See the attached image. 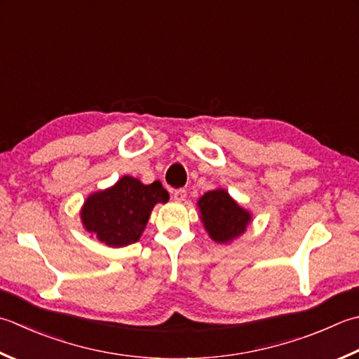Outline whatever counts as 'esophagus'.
Listing matches in <instances>:
<instances>
[{
    "instance_id": "34e87169",
    "label": "esophagus",
    "mask_w": 359,
    "mask_h": 359,
    "mask_svg": "<svg viewBox=\"0 0 359 359\" xmlns=\"http://www.w3.org/2000/svg\"><path fill=\"white\" fill-rule=\"evenodd\" d=\"M172 199L175 202H184L187 199V189H184V188L174 189V191H172Z\"/></svg>"
}]
</instances>
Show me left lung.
I'll return each mask as SVG.
<instances>
[{
    "label": "left lung",
    "mask_w": 359,
    "mask_h": 359,
    "mask_svg": "<svg viewBox=\"0 0 359 359\" xmlns=\"http://www.w3.org/2000/svg\"><path fill=\"white\" fill-rule=\"evenodd\" d=\"M202 221L216 243H229L240 236L250 222V213L230 198L226 189H213L199 199Z\"/></svg>",
    "instance_id": "1"
}]
</instances>
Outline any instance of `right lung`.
Masks as SVG:
<instances>
[{
    "label": "right lung",
    "instance_id": "right-lung-1",
    "mask_svg": "<svg viewBox=\"0 0 359 359\" xmlns=\"http://www.w3.org/2000/svg\"><path fill=\"white\" fill-rule=\"evenodd\" d=\"M170 194L158 180L151 185L124 175L105 191L91 194L81 212L90 233L110 248H123L138 241L158 202H168Z\"/></svg>",
    "mask_w": 359,
    "mask_h": 359
}]
</instances>
